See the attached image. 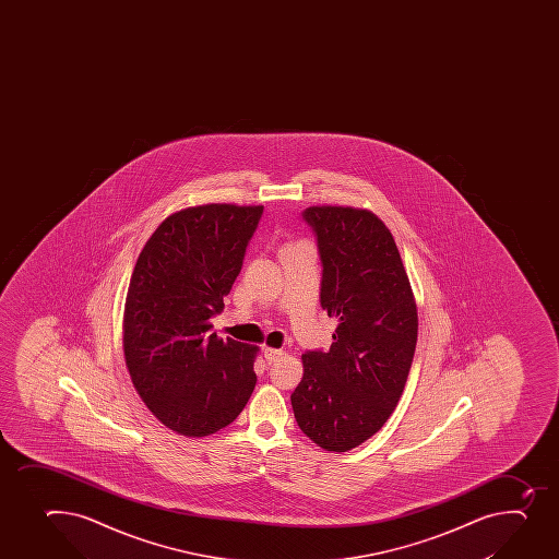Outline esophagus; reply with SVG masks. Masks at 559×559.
<instances>
[{"mask_svg": "<svg viewBox=\"0 0 559 559\" xmlns=\"http://www.w3.org/2000/svg\"><path fill=\"white\" fill-rule=\"evenodd\" d=\"M284 352L283 349H276V348H264V357L267 362H275V360L281 359L283 357Z\"/></svg>", "mask_w": 559, "mask_h": 559, "instance_id": "obj_1", "label": "esophagus"}]
</instances>
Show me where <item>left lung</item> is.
<instances>
[{"label": "left lung", "mask_w": 559, "mask_h": 559, "mask_svg": "<svg viewBox=\"0 0 559 559\" xmlns=\"http://www.w3.org/2000/svg\"><path fill=\"white\" fill-rule=\"evenodd\" d=\"M321 254V306L337 319L330 352H306L292 393L295 419L328 452L381 430L408 379L417 306L392 233L371 211L311 205L302 213Z\"/></svg>", "instance_id": "left-lung-1"}]
</instances>
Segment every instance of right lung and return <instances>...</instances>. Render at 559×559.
<instances>
[{
	"mask_svg": "<svg viewBox=\"0 0 559 559\" xmlns=\"http://www.w3.org/2000/svg\"><path fill=\"white\" fill-rule=\"evenodd\" d=\"M262 205L204 204L167 216L134 265L123 310L129 376L180 436L231 425L248 403L259 348L210 333L242 270Z\"/></svg>",
	"mask_w": 559,
	"mask_h": 559,
	"instance_id": "right-lung-1",
	"label": "right lung"
}]
</instances>
